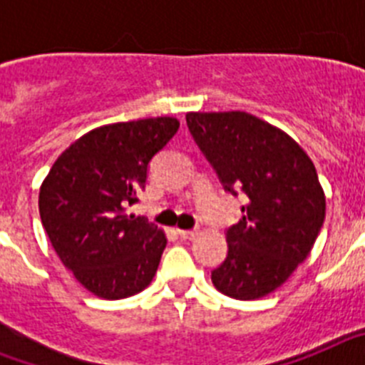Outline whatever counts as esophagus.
Listing matches in <instances>:
<instances>
[{
  "label": "esophagus",
  "mask_w": 365,
  "mask_h": 365,
  "mask_svg": "<svg viewBox=\"0 0 365 365\" xmlns=\"http://www.w3.org/2000/svg\"><path fill=\"white\" fill-rule=\"evenodd\" d=\"M177 234H179L182 240H193V237H195L199 232L197 230H177Z\"/></svg>",
  "instance_id": "34e87169"
}]
</instances>
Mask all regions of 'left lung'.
Wrapping results in <instances>:
<instances>
[{
    "label": "left lung",
    "instance_id": "8db88e82",
    "mask_svg": "<svg viewBox=\"0 0 365 365\" xmlns=\"http://www.w3.org/2000/svg\"><path fill=\"white\" fill-rule=\"evenodd\" d=\"M186 124L222 188L247 195L212 283L230 298H263L291 278L322 230L325 195L314 164L285 131L250 113H188Z\"/></svg>",
    "mask_w": 365,
    "mask_h": 365
}]
</instances>
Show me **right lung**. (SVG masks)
Segmentation results:
<instances>
[{"label":"right lung","instance_id":"1","mask_svg":"<svg viewBox=\"0 0 365 365\" xmlns=\"http://www.w3.org/2000/svg\"><path fill=\"white\" fill-rule=\"evenodd\" d=\"M177 130L172 117L102 125L71 144L45 177L41 225L63 265L98 298L137 294L157 272L166 235L128 206Z\"/></svg>","mask_w":365,"mask_h":365}]
</instances>
